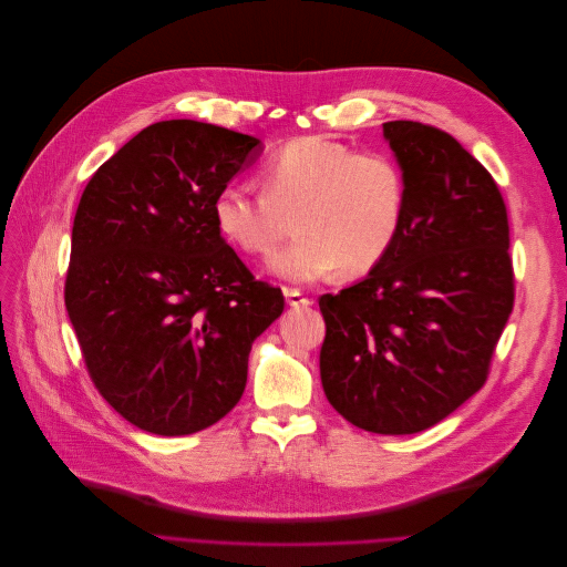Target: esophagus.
<instances>
[{
	"label": "esophagus",
	"mask_w": 567,
	"mask_h": 567,
	"mask_svg": "<svg viewBox=\"0 0 567 567\" xmlns=\"http://www.w3.org/2000/svg\"><path fill=\"white\" fill-rule=\"evenodd\" d=\"M284 295H286V302H288L290 307H295V309H298V307H309V305H311V298H307V295L300 292L298 288H286Z\"/></svg>",
	"instance_id": "34e87169"
}]
</instances>
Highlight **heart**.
<instances>
[{
    "label": "heart",
    "mask_w": 567,
    "mask_h": 567,
    "mask_svg": "<svg viewBox=\"0 0 567 567\" xmlns=\"http://www.w3.org/2000/svg\"><path fill=\"white\" fill-rule=\"evenodd\" d=\"M262 188L228 182L214 198L219 233L249 256H275L298 221L300 239L272 260L292 284H313L337 269L360 277L379 267L403 230L409 179L379 150L307 136L290 141L260 168Z\"/></svg>",
    "instance_id": "1"
}]
</instances>
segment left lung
Masks as SVG:
<instances>
[{
    "instance_id": "obj_1",
    "label": "left lung",
    "mask_w": 567,
    "mask_h": 567,
    "mask_svg": "<svg viewBox=\"0 0 567 567\" xmlns=\"http://www.w3.org/2000/svg\"><path fill=\"white\" fill-rule=\"evenodd\" d=\"M383 133L406 171V221L364 281L318 300L320 381L350 424L417 434L487 383L515 269L489 171L436 126L396 120Z\"/></svg>"
}]
</instances>
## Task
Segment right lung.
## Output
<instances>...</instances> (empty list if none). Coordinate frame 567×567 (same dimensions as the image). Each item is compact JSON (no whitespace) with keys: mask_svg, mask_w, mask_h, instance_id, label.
Wrapping results in <instances>:
<instances>
[{"mask_svg":"<svg viewBox=\"0 0 567 567\" xmlns=\"http://www.w3.org/2000/svg\"><path fill=\"white\" fill-rule=\"evenodd\" d=\"M260 150L194 120L143 128L78 203L64 302L99 394L131 424L186 436L228 415L251 343L284 311L214 224V198Z\"/></svg>","mask_w":567,"mask_h":567,"instance_id":"right-lung-1","label":"right lung"}]
</instances>
